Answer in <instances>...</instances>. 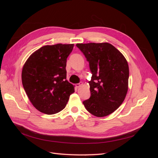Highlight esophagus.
Listing matches in <instances>:
<instances>
[{"label":"esophagus","mask_w":158,"mask_h":158,"mask_svg":"<svg viewBox=\"0 0 158 158\" xmlns=\"http://www.w3.org/2000/svg\"><path fill=\"white\" fill-rule=\"evenodd\" d=\"M82 84H76V86L77 88H80V86H82Z\"/></svg>","instance_id":"esophagus-1"}]
</instances>
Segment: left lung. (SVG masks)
Listing matches in <instances>:
<instances>
[{"label": "left lung", "mask_w": 158, "mask_h": 158, "mask_svg": "<svg viewBox=\"0 0 158 158\" xmlns=\"http://www.w3.org/2000/svg\"><path fill=\"white\" fill-rule=\"evenodd\" d=\"M89 62L92 73L90 98L83 102L87 111L103 117L113 113L125 100L128 92L129 69L121 52L108 43L77 44Z\"/></svg>", "instance_id": "obj_1"}]
</instances>
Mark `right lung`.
I'll return each instance as SVG.
<instances>
[{
  "mask_svg": "<svg viewBox=\"0 0 158 158\" xmlns=\"http://www.w3.org/2000/svg\"><path fill=\"white\" fill-rule=\"evenodd\" d=\"M74 44L45 45L30 56L22 81L30 101L38 111L52 114L66 106L74 86L66 80V59Z\"/></svg>",
  "mask_w": 158,
  "mask_h": 158,
  "instance_id": "add662e5",
  "label": "right lung"
}]
</instances>
